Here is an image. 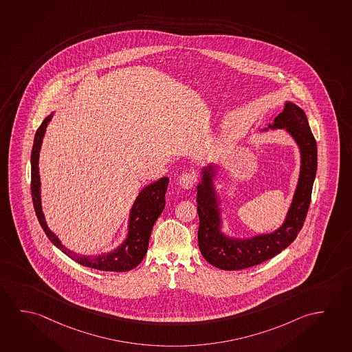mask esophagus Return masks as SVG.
<instances>
[{"label": "esophagus", "mask_w": 352, "mask_h": 352, "mask_svg": "<svg viewBox=\"0 0 352 352\" xmlns=\"http://www.w3.org/2000/svg\"><path fill=\"white\" fill-rule=\"evenodd\" d=\"M179 186L184 188V190H190L195 187V182H197V177L193 173H184L179 176Z\"/></svg>", "instance_id": "esophagus-1"}]
</instances>
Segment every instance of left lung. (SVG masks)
I'll return each instance as SVG.
<instances>
[{
	"instance_id": "left-lung-1",
	"label": "left lung",
	"mask_w": 352,
	"mask_h": 352,
	"mask_svg": "<svg viewBox=\"0 0 352 352\" xmlns=\"http://www.w3.org/2000/svg\"><path fill=\"white\" fill-rule=\"evenodd\" d=\"M285 129L290 134L301 154L300 177L286 218L279 229L270 234H256L250 239L230 237L221 231V209L219 207L214 179L218 165L201 168V184L197 186V212L199 215L198 245L201 256L215 268L241 270L258 265L275 257L290 245L301 231L311 203L313 182L317 173V143L301 107L286 101L268 129Z\"/></svg>"
}]
</instances>
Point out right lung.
Instances as JSON below:
<instances>
[{
  "instance_id": "obj_1",
  "label": "right lung",
  "mask_w": 352,
  "mask_h": 352,
  "mask_svg": "<svg viewBox=\"0 0 352 352\" xmlns=\"http://www.w3.org/2000/svg\"><path fill=\"white\" fill-rule=\"evenodd\" d=\"M51 118H52V113L45 118L36 131L35 138H34L32 157H30L34 209L45 234L60 251L63 252L74 262L79 263L84 267L104 270V272H129L131 269L135 268L145 257V253L148 251L151 230L165 207V193L168 190V177H162L149 186H145L144 188L140 190L129 212V232L126 236V240L123 241L118 248L99 256H80L74 252L69 251L62 245L61 241L58 240L56 234L47 228L43 208H41L39 154L45 131Z\"/></svg>"
}]
</instances>
